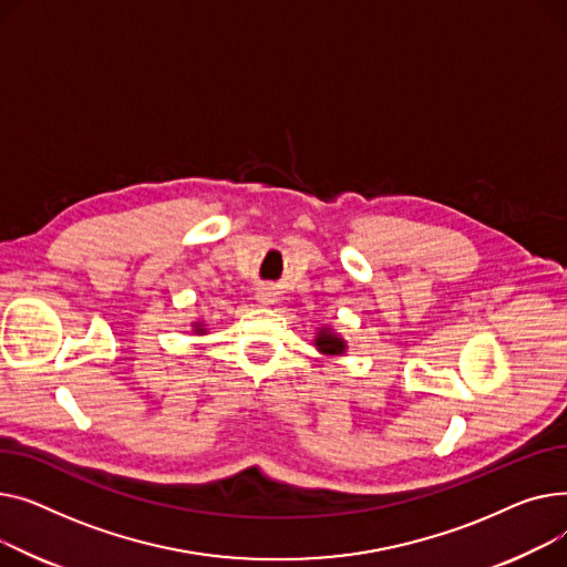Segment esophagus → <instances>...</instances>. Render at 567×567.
Here are the masks:
<instances>
[{
	"instance_id": "obj_1",
	"label": "esophagus",
	"mask_w": 567,
	"mask_h": 567,
	"mask_svg": "<svg viewBox=\"0 0 567 567\" xmlns=\"http://www.w3.org/2000/svg\"><path fill=\"white\" fill-rule=\"evenodd\" d=\"M256 299L260 305H272L275 299H277V292H275V288H258L256 290Z\"/></svg>"
}]
</instances>
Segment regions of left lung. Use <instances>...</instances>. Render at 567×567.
I'll return each instance as SVG.
<instances>
[{
  "label": "left lung",
  "instance_id": "1",
  "mask_svg": "<svg viewBox=\"0 0 567 567\" xmlns=\"http://www.w3.org/2000/svg\"><path fill=\"white\" fill-rule=\"evenodd\" d=\"M316 346L324 354H341L346 350V343L337 334H331L329 329H320V334L316 339Z\"/></svg>",
  "mask_w": 567,
  "mask_h": 567
}]
</instances>
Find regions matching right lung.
<instances>
[{"instance_id":"1","label":"right lung","mask_w":567,"mask_h":567,"mask_svg":"<svg viewBox=\"0 0 567 567\" xmlns=\"http://www.w3.org/2000/svg\"><path fill=\"white\" fill-rule=\"evenodd\" d=\"M196 331H198V334H204V327H198V324H196Z\"/></svg>"}]
</instances>
